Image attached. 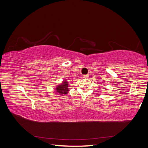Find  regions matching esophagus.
Masks as SVG:
<instances>
[{
	"instance_id": "34e87169",
	"label": "esophagus",
	"mask_w": 148,
	"mask_h": 148,
	"mask_svg": "<svg viewBox=\"0 0 148 148\" xmlns=\"http://www.w3.org/2000/svg\"><path fill=\"white\" fill-rule=\"evenodd\" d=\"M83 78H84V79L88 78V75H83Z\"/></svg>"
}]
</instances>
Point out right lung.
<instances>
[{"label":"right lung","mask_w":148,"mask_h":148,"mask_svg":"<svg viewBox=\"0 0 148 148\" xmlns=\"http://www.w3.org/2000/svg\"><path fill=\"white\" fill-rule=\"evenodd\" d=\"M69 87L68 81H66V79H64L59 84L57 85L55 89L58 95L64 96L69 91Z\"/></svg>","instance_id":"right-lung-1"}]
</instances>
